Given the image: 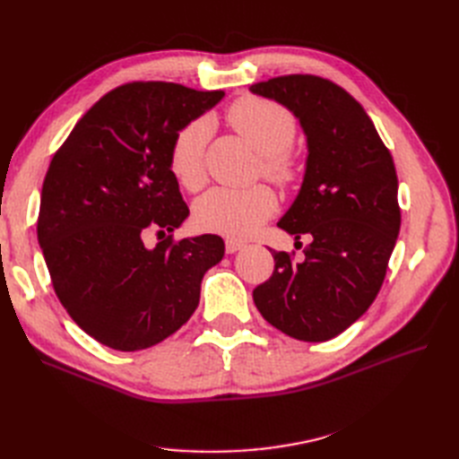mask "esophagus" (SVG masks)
<instances>
[{"instance_id":"34e87169","label":"esophagus","mask_w":459,"mask_h":459,"mask_svg":"<svg viewBox=\"0 0 459 459\" xmlns=\"http://www.w3.org/2000/svg\"><path fill=\"white\" fill-rule=\"evenodd\" d=\"M245 247V243H241V241H235V239H228L226 241V253L228 255H233V253H238V251H241V248Z\"/></svg>"}]
</instances>
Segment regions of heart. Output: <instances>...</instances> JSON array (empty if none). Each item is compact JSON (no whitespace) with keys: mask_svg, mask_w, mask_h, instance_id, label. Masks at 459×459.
Returning <instances> with one entry per match:
<instances>
[{"mask_svg":"<svg viewBox=\"0 0 459 459\" xmlns=\"http://www.w3.org/2000/svg\"><path fill=\"white\" fill-rule=\"evenodd\" d=\"M228 122L233 130L260 152V169L264 176L280 186H290L299 178V164L289 152L297 135L293 113L283 105L243 97L228 110ZM211 137V122L197 118L179 130L170 145L169 166L176 182L187 191H195L204 184V149ZM277 208L275 193L264 184L233 189L214 187L195 203L197 228L243 239L255 233Z\"/></svg>","mask_w":459,"mask_h":459,"instance_id":"b5f03b06","label":"heart"}]
</instances>
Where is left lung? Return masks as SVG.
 I'll return each mask as SVG.
<instances>
[{
  "label": "left lung",
  "instance_id": "obj_1",
  "mask_svg": "<svg viewBox=\"0 0 459 459\" xmlns=\"http://www.w3.org/2000/svg\"><path fill=\"white\" fill-rule=\"evenodd\" d=\"M251 91L287 107L307 134V170L277 226L304 260L275 253V270L253 290L258 312L285 335L322 342L351 327L377 297L400 231L391 152L354 97L314 74L277 76Z\"/></svg>",
  "mask_w": 459,
  "mask_h": 459
}]
</instances>
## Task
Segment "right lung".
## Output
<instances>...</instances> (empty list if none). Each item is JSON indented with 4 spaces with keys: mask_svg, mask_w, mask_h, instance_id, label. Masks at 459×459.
Wrapping results in <instances>:
<instances>
[{
    "mask_svg": "<svg viewBox=\"0 0 459 459\" xmlns=\"http://www.w3.org/2000/svg\"><path fill=\"white\" fill-rule=\"evenodd\" d=\"M224 91L132 82L103 95L55 152L44 179L38 243L76 325L108 349L164 341L199 307L201 281L224 256L218 235L174 241L189 216L170 172L174 135ZM163 238L152 249L143 235Z\"/></svg>",
    "mask_w": 459,
    "mask_h": 459,
    "instance_id": "add662e5",
    "label": "right lung"
}]
</instances>
